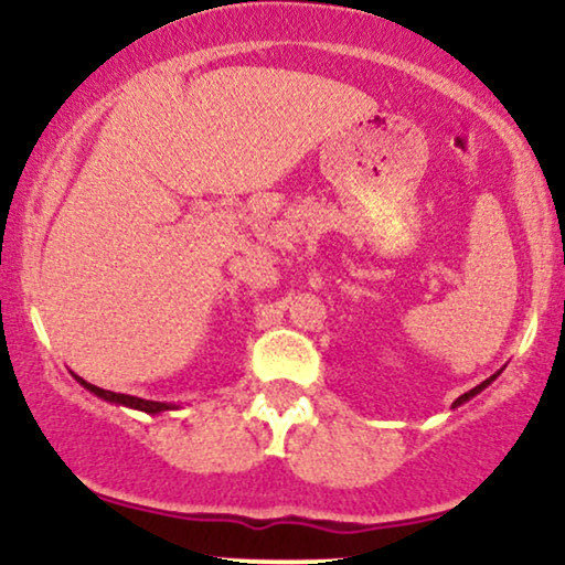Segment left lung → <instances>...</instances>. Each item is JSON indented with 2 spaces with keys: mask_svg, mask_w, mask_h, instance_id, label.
I'll list each match as a JSON object with an SVG mask.
<instances>
[{
  "mask_svg": "<svg viewBox=\"0 0 565 565\" xmlns=\"http://www.w3.org/2000/svg\"><path fill=\"white\" fill-rule=\"evenodd\" d=\"M491 380H497V374H494V377H489V380H486V382H481V385H478V387H472V391H468V393H465V395H459V398H457V401H454V406L465 404V401H470V398H472V395H476V393H481V391H483V387H486V385H489V382H491Z\"/></svg>",
  "mask_w": 565,
  "mask_h": 565,
  "instance_id": "obj_1",
  "label": "left lung"
}]
</instances>
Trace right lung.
Instances as JSON below:
<instances>
[{"instance_id":"add662e5","label":"right lung","mask_w":565,"mask_h":565,"mask_svg":"<svg viewBox=\"0 0 565 565\" xmlns=\"http://www.w3.org/2000/svg\"><path fill=\"white\" fill-rule=\"evenodd\" d=\"M82 382L84 387H87L89 393L100 395V398L106 401H114V404H121V406H132V408H140V412L146 414H159V412H167V408H172L170 404H161V401H146V398H135V395H125V393H114V391H103V387L97 385H89V382H84L82 377H76Z\"/></svg>"}]
</instances>
